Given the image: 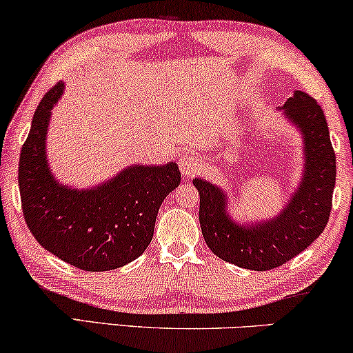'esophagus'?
<instances>
[{
	"mask_svg": "<svg viewBox=\"0 0 353 353\" xmlns=\"http://www.w3.org/2000/svg\"><path fill=\"white\" fill-rule=\"evenodd\" d=\"M178 165H180L181 175L185 178L194 176L196 173H199L202 170V161L199 157L191 156V154H185V156H181L180 161H178Z\"/></svg>",
	"mask_w": 353,
	"mask_h": 353,
	"instance_id": "34e87169",
	"label": "esophagus"
}]
</instances>
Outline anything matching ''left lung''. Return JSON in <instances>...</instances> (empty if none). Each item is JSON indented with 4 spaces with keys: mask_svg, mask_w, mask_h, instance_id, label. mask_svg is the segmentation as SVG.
<instances>
[{
    "mask_svg": "<svg viewBox=\"0 0 353 353\" xmlns=\"http://www.w3.org/2000/svg\"><path fill=\"white\" fill-rule=\"evenodd\" d=\"M302 138L301 178L283 209L262 220H238L223 188L196 176L199 221L205 244L225 262L265 272L286 263L323 233L330 220L336 156L325 114L316 101L296 90L278 109Z\"/></svg>",
    "mask_w": 353,
    "mask_h": 353,
    "instance_id": "1",
    "label": "left lung"
}]
</instances>
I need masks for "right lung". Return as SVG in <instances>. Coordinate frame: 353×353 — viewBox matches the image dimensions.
I'll list each match as a JSON object with an SVG mask.
<instances>
[{
	"label": "right lung",
	"instance_id": "obj_1",
	"mask_svg": "<svg viewBox=\"0 0 353 353\" xmlns=\"http://www.w3.org/2000/svg\"><path fill=\"white\" fill-rule=\"evenodd\" d=\"M64 81L48 91L33 115L19 159V191L32 234L57 259L85 272H109L141 255L152 241L157 212L178 188L175 161L132 163L108 180L77 188L57 180L46 152L51 110Z\"/></svg>",
	"mask_w": 353,
	"mask_h": 353
}]
</instances>
